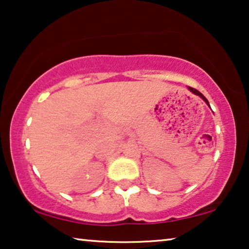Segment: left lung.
Wrapping results in <instances>:
<instances>
[{"instance_id": "left-lung-1", "label": "left lung", "mask_w": 249, "mask_h": 249, "mask_svg": "<svg viewBox=\"0 0 249 249\" xmlns=\"http://www.w3.org/2000/svg\"><path fill=\"white\" fill-rule=\"evenodd\" d=\"M188 89H190V90H191V91H192V92H193V93H195V94H197V96H199V97H201V98H202V99H203V100H204V101H205V103L209 105V101H208V99H206V98H205L204 96H203V94H202L201 92H199V91H198V90H196V89H194V88H191V87H190V88H188ZM209 106H210V105H209Z\"/></svg>"}]
</instances>
